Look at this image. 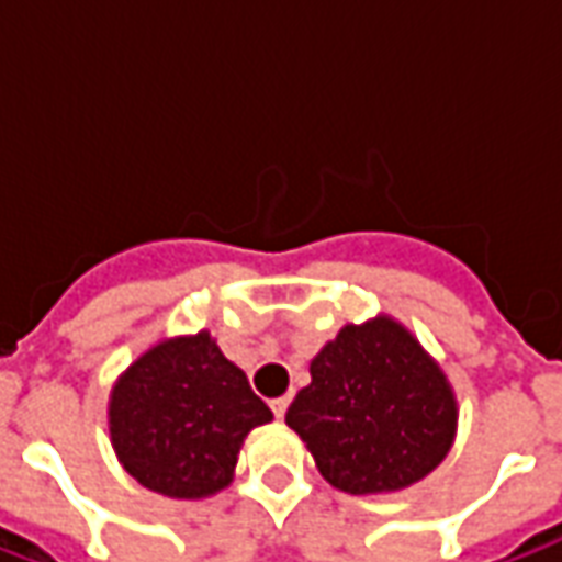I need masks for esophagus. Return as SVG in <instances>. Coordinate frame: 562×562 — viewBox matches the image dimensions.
<instances>
[{"label": "esophagus", "mask_w": 562, "mask_h": 562, "mask_svg": "<svg viewBox=\"0 0 562 562\" xmlns=\"http://www.w3.org/2000/svg\"><path fill=\"white\" fill-rule=\"evenodd\" d=\"M289 403H292V397L285 394V397H277V401H270V409H273V415H277V418H282V415H285V409H289Z\"/></svg>", "instance_id": "34e87169"}]
</instances>
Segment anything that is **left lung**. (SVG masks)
Returning a JSON list of instances; mask_svg holds the SVG:
<instances>
[{
    "label": "left lung",
    "mask_w": 562,
    "mask_h": 562,
    "mask_svg": "<svg viewBox=\"0 0 562 562\" xmlns=\"http://www.w3.org/2000/svg\"><path fill=\"white\" fill-rule=\"evenodd\" d=\"M285 424L346 494H391L446 460L458 401L422 342L401 322L346 325L310 364Z\"/></svg>",
    "instance_id": "left-lung-1"
}]
</instances>
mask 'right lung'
<instances>
[{
  "mask_svg": "<svg viewBox=\"0 0 562 562\" xmlns=\"http://www.w3.org/2000/svg\"><path fill=\"white\" fill-rule=\"evenodd\" d=\"M270 418L268 403L207 330L156 342L116 379L108 403L123 470L171 499L228 487L244 439Z\"/></svg>",
  "mask_w": 562,
  "mask_h": 562,
  "instance_id": "add662e5",
  "label": "right lung"
}]
</instances>
